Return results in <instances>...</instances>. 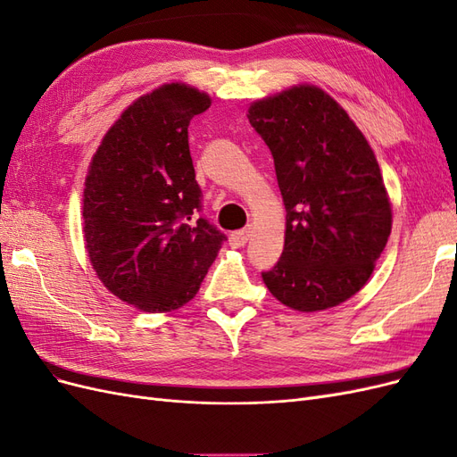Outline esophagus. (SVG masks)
<instances>
[{"mask_svg":"<svg viewBox=\"0 0 457 457\" xmlns=\"http://www.w3.org/2000/svg\"><path fill=\"white\" fill-rule=\"evenodd\" d=\"M250 228H242V230H234L232 234H230V238H228V242H230V245L232 247H244L245 244H247V240H250Z\"/></svg>","mask_w":457,"mask_h":457,"instance_id":"34e87169","label":"esophagus"}]
</instances>
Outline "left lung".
<instances>
[{"label": "left lung", "mask_w": 457, "mask_h": 457, "mask_svg": "<svg viewBox=\"0 0 457 457\" xmlns=\"http://www.w3.org/2000/svg\"><path fill=\"white\" fill-rule=\"evenodd\" d=\"M286 205L280 261L261 272L286 307L314 312L368 282L391 234V204L373 150L349 114L314 86L250 106Z\"/></svg>", "instance_id": "8db88e82"}]
</instances>
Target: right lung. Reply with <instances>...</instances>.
Masks as SVG:
<instances>
[{
	"instance_id": "obj_1",
	"label": "right lung",
	"mask_w": 457,
	"mask_h": 457,
	"mask_svg": "<svg viewBox=\"0 0 457 457\" xmlns=\"http://www.w3.org/2000/svg\"><path fill=\"white\" fill-rule=\"evenodd\" d=\"M212 99L168 84L137 99L96 148L84 188V238L101 282L145 312L196 295L227 237L202 215L188 123Z\"/></svg>"
}]
</instances>
